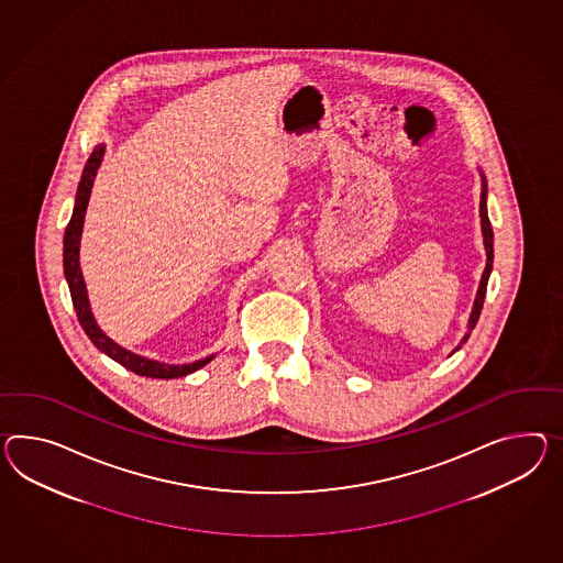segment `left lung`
I'll return each instance as SVG.
<instances>
[{"label":"left lung","mask_w":563,"mask_h":563,"mask_svg":"<svg viewBox=\"0 0 563 563\" xmlns=\"http://www.w3.org/2000/svg\"><path fill=\"white\" fill-rule=\"evenodd\" d=\"M481 223L482 235H484V250H486V268H484V273H482L481 287H478V292H476V299H474V307H472V313H470V319H467L466 335H464V340L460 342V345H457V347H455L453 352H457V350H460V347H462V345H464V343L467 342L470 333H472V330L476 328V323H478V317H481L482 305H484V297H486V287H488V276H490V273H493L494 233L493 225H490V220H488V211H486V177H484V175H482Z\"/></svg>","instance_id":"8db88e82"}]
</instances>
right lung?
<instances>
[{"label":"right lung","mask_w":563,"mask_h":563,"mask_svg":"<svg viewBox=\"0 0 563 563\" xmlns=\"http://www.w3.org/2000/svg\"><path fill=\"white\" fill-rule=\"evenodd\" d=\"M103 154H106V146L99 144V146H96V151L91 152L87 165L82 168L81 180H79V187H77V197H75V207H73V216H70L69 225L65 230V240H63V266H65V278L69 283L70 299H73L75 313H77L82 330L89 335V340L93 342L97 350H101L106 356L115 360L128 371L140 374V376H148V378H180V376H187L191 372L203 368L216 356L211 354V356L197 360L191 364H165V362H156L151 357L137 356L134 352L125 350L122 345L113 342L111 338H108L103 330L97 325L96 317L91 311L89 295H87L85 278H82L81 262H79V250H81L85 211H87V203H89L91 189H93V180H96L97 170H99L101 161H103Z\"/></svg>","instance_id":"obj_1"}]
</instances>
